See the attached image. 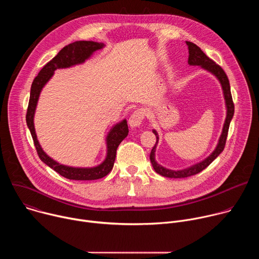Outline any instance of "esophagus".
<instances>
[{"mask_svg": "<svg viewBox=\"0 0 259 259\" xmlns=\"http://www.w3.org/2000/svg\"><path fill=\"white\" fill-rule=\"evenodd\" d=\"M144 118H145L144 110L142 108H137L131 114V116L129 118V125L132 128L138 127V126H140L142 124Z\"/></svg>", "mask_w": 259, "mask_h": 259, "instance_id": "esophagus-1", "label": "esophagus"}]
</instances>
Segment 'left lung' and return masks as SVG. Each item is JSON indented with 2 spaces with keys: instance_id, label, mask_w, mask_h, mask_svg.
I'll use <instances>...</instances> for the list:
<instances>
[{
  "instance_id": "1",
  "label": "left lung",
  "mask_w": 259,
  "mask_h": 259,
  "mask_svg": "<svg viewBox=\"0 0 259 259\" xmlns=\"http://www.w3.org/2000/svg\"><path fill=\"white\" fill-rule=\"evenodd\" d=\"M188 48H189V63L191 65H201L202 67H204L205 69L211 71L212 73L218 78V80L221 83V86H223L224 89V94H225V98H226V103H227V107H228V115H227V119L224 125V129H223V133H221L219 142L217 144V147L215 149V151L203 162L188 168L184 169L181 171H173V170H168L162 166H160L156 161H155V152H156V147H157V143L159 140V136L158 133L154 130V134L157 137V142L154 145L153 150L151 152L150 155V160L153 164V167L155 169V171L165 177H169V178H186V177H190L193 176L195 174L200 173L201 171H203L205 168H207L220 154L225 150V146L227 143V138H228V132H229V128H230V124L232 121V118L234 116L235 113V105H234V101H233V97H232V93H231V87H230V82L228 79L227 73L225 72V70L221 68L220 65H218L217 63H215L211 58H209L196 44L191 43V42H187Z\"/></svg>"
}]
</instances>
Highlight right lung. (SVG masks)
Instances as JSON below:
<instances>
[{
  "label": "right lung",
  "instance_id": "add662e5",
  "mask_svg": "<svg viewBox=\"0 0 259 259\" xmlns=\"http://www.w3.org/2000/svg\"><path fill=\"white\" fill-rule=\"evenodd\" d=\"M102 46H103L102 44L92 42V41H77L65 46L59 51V53L54 58H52L48 63H46L43 66V68L39 72V75L33 79V82L31 84L30 96H29L25 118H26L27 127L30 131V134L33 140V144L35 146L36 153H38L39 158L46 165H48L58 174H60L61 176L67 179L94 180V179H99L104 177L112 171L115 160H116L118 146L122 142V140L128 135V132H129L127 122L126 120H124L122 123L116 125L112 129V131L109 132L106 139L107 140V156L105 161L102 164L94 168H73V167H67V166L58 164L57 162L52 160L50 157H48L41 149L39 141L36 139V135L33 127L34 109H35L36 102H38V98L42 88L48 82V80L52 77L55 69L68 67L73 64L84 62L85 59H87L94 51L102 48Z\"/></svg>",
  "mask_w": 259,
  "mask_h": 259
}]
</instances>
